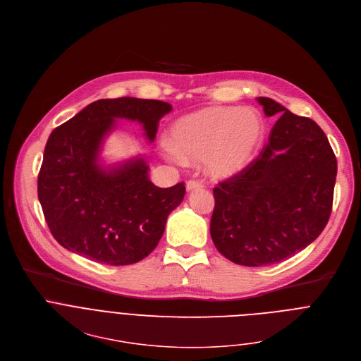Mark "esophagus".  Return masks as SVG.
<instances>
[{
    "label": "esophagus",
    "mask_w": 361,
    "mask_h": 361,
    "mask_svg": "<svg viewBox=\"0 0 361 361\" xmlns=\"http://www.w3.org/2000/svg\"><path fill=\"white\" fill-rule=\"evenodd\" d=\"M185 187H187V191H192V190H197V188H202V183L195 181V180H190Z\"/></svg>",
    "instance_id": "1"
}]
</instances>
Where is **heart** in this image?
<instances>
[{"instance_id": "obj_1", "label": "heart", "mask_w": 361, "mask_h": 361, "mask_svg": "<svg viewBox=\"0 0 361 361\" xmlns=\"http://www.w3.org/2000/svg\"><path fill=\"white\" fill-rule=\"evenodd\" d=\"M171 137L173 143H160L166 159L204 161L209 176L228 178L254 161L265 139V122L251 107L211 106L178 118Z\"/></svg>"}]
</instances>
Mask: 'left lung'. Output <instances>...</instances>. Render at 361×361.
<instances>
[{
  "label": "left lung",
  "instance_id": "obj_1",
  "mask_svg": "<svg viewBox=\"0 0 361 361\" xmlns=\"http://www.w3.org/2000/svg\"><path fill=\"white\" fill-rule=\"evenodd\" d=\"M258 102L268 117L281 116L259 157L214 188L209 226L219 254L244 267L278 264L310 245L329 221L337 174L316 122L274 99Z\"/></svg>",
  "mask_w": 361,
  "mask_h": 361
}]
</instances>
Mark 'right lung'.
I'll list each match as a JSON object with an SVG mask.
<instances>
[{"label":"right lung","instance_id":"obj_1","mask_svg":"<svg viewBox=\"0 0 361 361\" xmlns=\"http://www.w3.org/2000/svg\"><path fill=\"white\" fill-rule=\"evenodd\" d=\"M170 103L153 99H100L56 128L45 146L38 198L56 241L68 251L106 265L145 259L163 236L167 218L185 194L183 183L160 188L142 157L103 164L104 139L116 118L143 126L153 143Z\"/></svg>","mask_w":361,"mask_h":361}]
</instances>
